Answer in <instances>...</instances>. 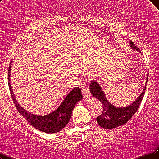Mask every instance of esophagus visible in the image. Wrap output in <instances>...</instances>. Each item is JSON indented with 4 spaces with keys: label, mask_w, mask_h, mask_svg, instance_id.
Returning a JSON list of instances; mask_svg holds the SVG:
<instances>
[{
    "label": "esophagus",
    "mask_w": 159,
    "mask_h": 159,
    "mask_svg": "<svg viewBox=\"0 0 159 159\" xmlns=\"http://www.w3.org/2000/svg\"><path fill=\"white\" fill-rule=\"evenodd\" d=\"M81 92H82V94H83V96H84V98H87L89 97H90V95H91L90 91H89V89L88 86H87V85L82 86Z\"/></svg>",
    "instance_id": "1"
}]
</instances>
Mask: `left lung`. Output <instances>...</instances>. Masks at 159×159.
Instances as JSON below:
<instances>
[{
    "label": "left lung",
    "mask_w": 159,
    "mask_h": 159,
    "mask_svg": "<svg viewBox=\"0 0 159 159\" xmlns=\"http://www.w3.org/2000/svg\"><path fill=\"white\" fill-rule=\"evenodd\" d=\"M130 45L131 49L136 50L142 53L140 49L135 46L132 40L130 42ZM146 80L147 81L142 93L137 97L134 102L126 107H116L111 104L106 98L100 85L96 81H91L89 88L90 92L94 97L100 101L103 106L102 112L97 118V121L101 127L106 129H111L123 125L129 121L133 115L138 111L139 106L142 102L148 78H147Z\"/></svg>",
    "instance_id": "1"
}]
</instances>
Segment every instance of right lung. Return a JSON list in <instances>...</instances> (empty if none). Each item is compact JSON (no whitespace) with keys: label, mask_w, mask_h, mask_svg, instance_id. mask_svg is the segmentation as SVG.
<instances>
[{"label":"right lung","mask_w":159,"mask_h":159,"mask_svg":"<svg viewBox=\"0 0 159 159\" xmlns=\"http://www.w3.org/2000/svg\"><path fill=\"white\" fill-rule=\"evenodd\" d=\"M12 61L8 68V85L11 98L17 107L18 111L27 121L36 129L46 133H56L61 131L68 124L71 118L72 112L75 105L83 98L81 90L80 87H74L69 92L65 98L62 100L61 104L55 111L47 115L36 116L27 112L17 103L15 98L14 94L11 85V68Z\"/></svg>","instance_id":"1"}]
</instances>
